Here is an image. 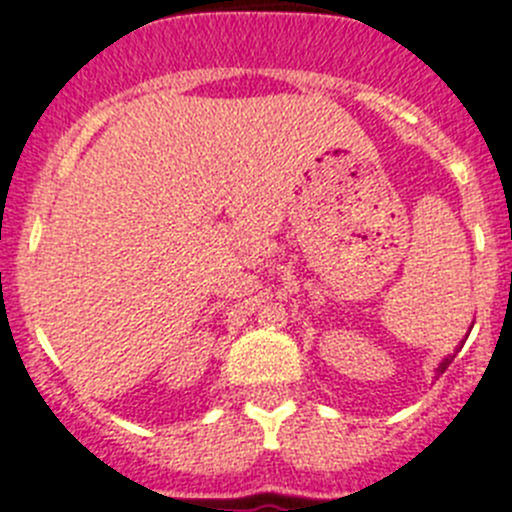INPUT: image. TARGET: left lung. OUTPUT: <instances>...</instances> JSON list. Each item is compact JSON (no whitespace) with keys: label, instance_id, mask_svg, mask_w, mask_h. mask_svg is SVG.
Wrapping results in <instances>:
<instances>
[{"label":"left lung","instance_id":"obj_1","mask_svg":"<svg viewBox=\"0 0 512 512\" xmlns=\"http://www.w3.org/2000/svg\"><path fill=\"white\" fill-rule=\"evenodd\" d=\"M451 361H454V356H446V359L441 361V366H438L436 372H438V374H443V372H446V369H449V364H451Z\"/></svg>","mask_w":512,"mask_h":512}]
</instances>
